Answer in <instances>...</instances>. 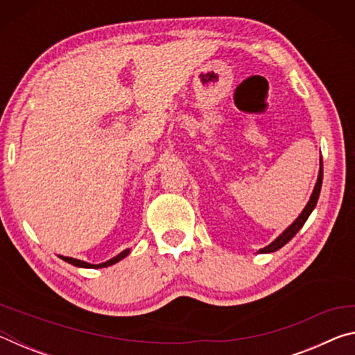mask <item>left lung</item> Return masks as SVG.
I'll return each mask as SVG.
<instances>
[{"instance_id":"obj_1","label":"left lung","mask_w":355,"mask_h":355,"mask_svg":"<svg viewBox=\"0 0 355 355\" xmlns=\"http://www.w3.org/2000/svg\"><path fill=\"white\" fill-rule=\"evenodd\" d=\"M321 184H322V159H321V169H320V173H318V182L315 184V189H313V194H311L310 200L307 203V207L304 208V211L299 214V218L293 222V224L286 228V230L282 233V235L275 239V241H272L269 245H266L264 249H260V254H268V252H275L279 250L280 248H284V245L290 241V239L296 235V233L302 228V225L305 224V220L309 219V216L311 214V211H313L316 203H318V199H320V192H321Z\"/></svg>"}]
</instances>
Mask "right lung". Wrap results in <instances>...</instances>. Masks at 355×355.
<instances>
[{
    "label": "right lung",
    "mask_w": 355,
    "mask_h": 355,
    "mask_svg": "<svg viewBox=\"0 0 355 355\" xmlns=\"http://www.w3.org/2000/svg\"><path fill=\"white\" fill-rule=\"evenodd\" d=\"M128 254H130V249L120 252L117 257H114V258H111V260H107L105 263H100V264H91V263L76 260V258H70V257H62V255H59V257H61L64 261L73 264V266H78V268H106V266H111V264H114V263L120 261V260H122V258H125Z\"/></svg>",
    "instance_id": "obj_1"
}]
</instances>
